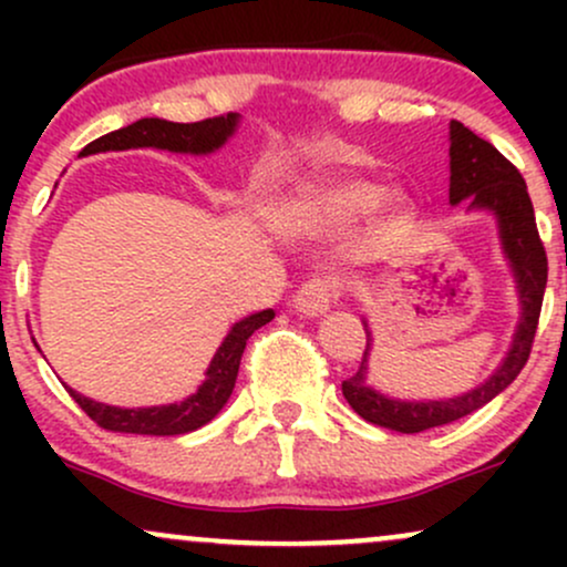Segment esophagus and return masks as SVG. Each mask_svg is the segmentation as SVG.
<instances>
[{
  "label": "esophagus",
  "instance_id": "esophagus-1",
  "mask_svg": "<svg viewBox=\"0 0 567 567\" xmlns=\"http://www.w3.org/2000/svg\"><path fill=\"white\" fill-rule=\"evenodd\" d=\"M341 296V285L333 277H315L298 288L292 306L306 317H322Z\"/></svg>",
  "mask_w": 567,
  "mask_h": 567
}]
</instances>
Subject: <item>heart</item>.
<instances>
[{
    "label": "heart",
    "instance_id": "heart-1",
    "mask_svg": "<svg viewBox=\"0 0 567 567\" xmlns=\"http://www.w3.org/2000/svg\"><path fill=\"white\" fill-rule=\"evenodd\" d=\"M379 205L386 213H402L400 197H383L381 188L368 181H336V184L315 188L306 197L296 199L279 218L282 229L298 231L311 226H341L362 218Z\"/></svg>",
    "mask_w": 567,
    "mask_h": 567
}]
</instances>
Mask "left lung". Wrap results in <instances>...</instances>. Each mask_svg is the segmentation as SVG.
<instances>
[{"label":"left lung","mask_w":567,"mask_h":567,"mask_svg":"<svg viewBox=\"0 0 567 567\" xmlns=\"http://www.w3.org/2000/svg\"><path fill=\"white\" fill-rule=\"evenodd\" d=\"M466 199L470 210L491 213L496 218L501 250L514 277L519 301V322L514 330L512 347L501 365L487 375L485 383L470 389L458 396H442V400H396L381 394L368 383V360L373 349V333L368 320H362L368 333V347L362 354L360 370L341 383L343 396L357 415L370 424L392 429L402 434H419L426 429L453 424L474 413L493 396L504 392L517 379L530 357L533 336L538 328L542 301L546 290V250L536 229L533 202L528 197L523 175L512 165L493 143L474 135L461 122H451V205H461Z\"/></svg>","instance_id":"left-lung-1"}]
</instances>
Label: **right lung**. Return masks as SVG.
Instances as JSON below:
<instances>
[{"instance_id":"obj_1","label":"right lung","mask_w":567,"mask_h":567,"mask_svg":"<svg viewBox=\"0 0 567 567\" xmlns=\"http://www.w3.org/2000/svg\"><path fill=\"white\" fill-rule=\"evenodd\" d=\"M239 125V114L213 116V120L202 122H167L157 116H146V120L133 122V125L114 130V133L101 135V138L87 143L82 148L80 157L97 152H127V148H165L175 154H213L231 138L234 130ZM275 320V309L256 311V315L245 317V320L234 322L231 330L226 333L216 354H213L210 365L205 370V381L194 394H188L184 402H171V405H154V408H116L103 405V402L90 400L74 389L69 394L80 405L97 426L109 429V432H125V434H148V437H175V434H188L194 429L210 424L220 413V408L229 402L237 383L239 360L247 338L264 328L266 322Z\"/></svg>"}]
</instances>
